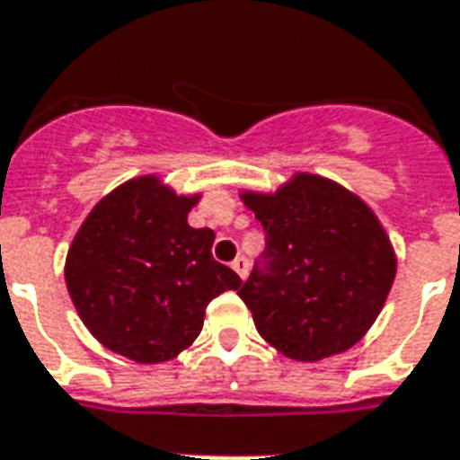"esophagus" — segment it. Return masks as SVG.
Masks as SVG:
<instances>
[{"label":"esophagus","mask_w":460,"mask_h":460,"mask_svg":"<svg viewBox=\"0 0 460 460\" xmlns=\"http://www.w3.org/2000/svg\"><path fill=\"white\" fill-rule=\"evenodd\" d=\"M233 269H234V274L240 276V279H247V271H250V264H247V259L244 257H237L233 261Z\"/></svg>","instance_id":"obj_1"}]
</instances>
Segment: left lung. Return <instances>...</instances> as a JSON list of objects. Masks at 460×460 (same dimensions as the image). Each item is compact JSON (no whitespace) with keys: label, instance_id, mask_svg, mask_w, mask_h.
<instances>
[{"label":"left lung","instance_id":"left-lung-1","mask_svg":"<svg viewBox=\"0 0 460 460\" xmlns=\"http://www.w3.org/2000/svg\"><path fill=\"white\" fill-rule=\"evenodd\" d=\"M240 199L267 233V269H254L237 291L257 332L305 364L364 340L398 271L371 206L310 172H296L276 191L243 189Z\"/></svg>","mask_w":460,"mask_h":460}]
</instances>
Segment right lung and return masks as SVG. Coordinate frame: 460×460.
Masks as SVG:
<instances>
[{
  "label": "right lung",
  "mask_w": 460,
  "mask_h": 460,
  "mask_svg": "<svg viewBox=\"0 0 460 460\" xmlns=\"http://www.w3.org/2000/svg\"><path fill=\"white\" fill-rule=\"evenodd\" d=\"M201 193H177L160 174L128 179L79 226L65 283L94 340L136 364L177 358L201 334L206 305L243 281L210 254L216 233L191 227Z\"/></svg>",
  "instance_id": "add662e5"
}]
</instances>
